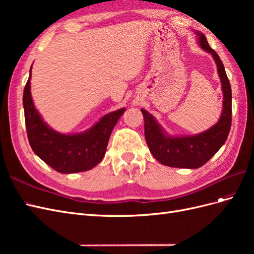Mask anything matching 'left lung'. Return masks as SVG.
<instances>
[{"label": "left lung", "instance_id": "left-lung-1", "mask_svg": "<svg viewBox=\"0 0 254 254\" xmlns=\"http://www.w3.org/2000/svg\"><path fill=\"white\" fill-rule=\"evenodd\" d=\"M199 47L210 53L217 65V73L224 93L222 110L218 122L205 131L193 134L173 136L167 134L152 114L141 109L144 117L145 139L152 156L161 164L179 168H198L205 164L222 145L230 132L232 122V92L225 66L217 53L210 48L205 36L195 32Z\"/></svg>", "mask_w": 254, "mask_h": 254}]
</instances>
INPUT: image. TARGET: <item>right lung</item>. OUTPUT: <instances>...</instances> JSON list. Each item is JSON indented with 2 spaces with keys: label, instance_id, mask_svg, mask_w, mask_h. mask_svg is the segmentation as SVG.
<instances>
[{
  "label": "right lung",
  "instance_id": "1",
  "mask_svg": "<svg viewBox=\"0 0 254 254\" xmlns=\"http://www.w3.org/2000/svg\"><path fill=\"white\" fill-rule=\"evenodd\" d=\"M30 77L32 66L23 93L25 125L30 147L38 157L58 173L74 174L92 170L103 160L112 130L126 108L105 114L83 132L60 133L51 128L35 108L30 94Z\"/></svg>",
  "mask_w": 254,
  "mask_h": 254
}]
</instances>
